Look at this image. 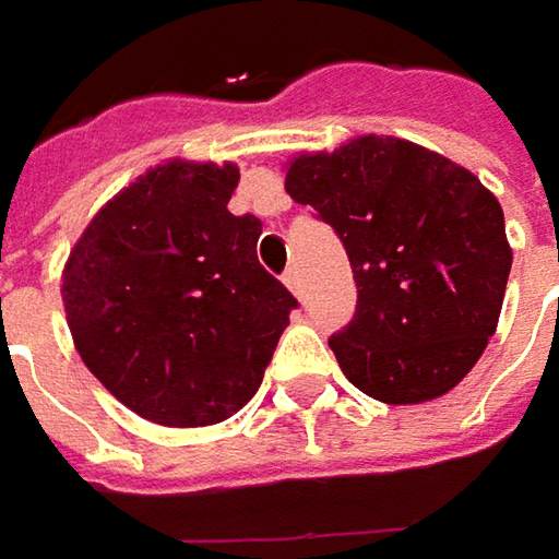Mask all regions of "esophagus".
<instances>
[{"instance_id":"obj_1","label":"esophagus","mask_w":559,"mask_h":559,"mask_svg":"<svg viewBox=\"0 0 559 559\" xmlns=\"http://www.w3.org/2000/svg\"><path fill=\"white\" fill-rule=\"evenodd\" d=\"M283 283L289 286L292 295H301V273H298V267L286 270V273H283Z\"/></svg>"}]
</instances>
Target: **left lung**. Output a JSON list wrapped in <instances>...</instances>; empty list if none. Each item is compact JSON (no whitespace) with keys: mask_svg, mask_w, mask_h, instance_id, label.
<instances>
[{"mask_svg":"<svg viewBox=\"0 0 559 559\" xmlns=\"http://www.w3.org/2000/svg\"><path fill=\"white\" fill-rule=\"evenodd\" d=\"M348 251L355 320L330 338L342 373L382 404L451 392L498 330L513 251L476 174L397 136H357L286 164Z\"/></svg>","mask_w":559,"mask_h":559,"instance_id":"1","label":"left lung"}]
</instances>
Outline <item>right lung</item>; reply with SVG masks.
I'll list each match as a JSON object with an SVG mask.
<instances>
[{
	"label": "right lung",
	"mask_w": 559,
	"mask_h": 559,
	"mask_svg": "<svg viewBox=\"0 0 559 559\" xmlns=\"http://www.w3.org/2000/svg\"><path fill=\"white\" fill-rule=\"evenodd\" d=\"M236 164L164 162L83 229L61 273L74 348L142 419L214 426L258 392L298 308L258 264V217L226 211Z\"/></svg>",
	"instance_id": "right-lung-1"
}]
</instances>
